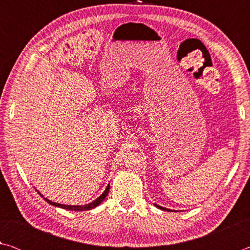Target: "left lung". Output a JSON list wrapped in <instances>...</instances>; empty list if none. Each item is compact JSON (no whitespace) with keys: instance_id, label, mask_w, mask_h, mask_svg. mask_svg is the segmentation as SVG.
<instances>
[{"instance_id":"8db88e82","label":"left lung","mask_w":250,"mask_h":250,"mask_svg":"<svg viewBox=\"0 0 250 250\" xmlns=\"http://www.w3.org/2000/svg\"><path fill=\"white\" fill-rule=\"evenodd\" d=\"M156 207H158V208H160V209H162V210H167V211H172L171 209H168V208H166V207H161V206H159V205H156V204H154Z\"/></svg>"}]
</instances>
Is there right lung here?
Segmentation results:
<instances>
[{
  "label": "right lung",
  "mask_w": 250,
  "mask_h": 250,
  "mask_svg": "<svg viewBox=\"0 0 250 250\" xmlns=\"http://www.w3.org/2000/svg\"><path fill=\"white\" fill-rule=\"evenodd\" d=\"M109 188H110V185L108 184L107 188L104 189V192L101 194V195L97 198V200H95L94 202L89 203V204H86V205H64V204H59V203H55V202H52L47 200V198H44V200L48 203V204L53 205V206H57V207H61V208H65V209H68V210H77V211H82V210H89L91 208H95V207L98 206L101 202H103L105 196L108 195L109 193ZM41 194V193H40ZM42 197H44L43 195L41 194Z\"/></svg>",
  "instance_id": "1"
}]
</instances>
